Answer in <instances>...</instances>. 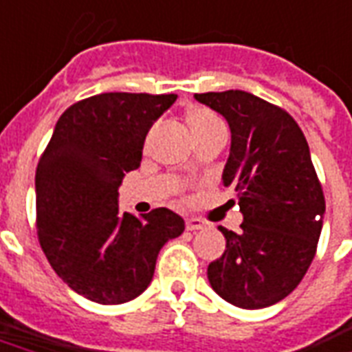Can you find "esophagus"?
<instances>
[{"mask_svg":"<svg viewBox=\"0 0 352 352\" xmlns=\"http://www.w3.org/2000/svg\"><path fill=\"white\" fill-rule=\"evenodd\" d=\"M205 227V223L199 218H188L186 219V229L188 230H199Z\"/></svg>","mask_w":352,"mask_h":352,"instance_id":"1","label":"esophagus"}]
</instances>
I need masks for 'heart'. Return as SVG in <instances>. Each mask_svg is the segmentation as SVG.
<instances>
[{
	"mask_svg": "<svg viewBox=\"0 0 352 352\" xmlns=\"http://www.w3.org/2000/svg\"><path fill=\"white\" fill-rule=\"evenodd\" d=\"M186 122L197 142L206 138V136H212V134L227 133L223 120L216 112L210 111V109H205V107H194V109H190L186 114Z\"/></svg>",
	"mask_w": 352,
	"mask_h": 352,
	"instance_id": "heart-1",
	"label": "heart"
}]
</instances>
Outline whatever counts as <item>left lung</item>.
<instances>
[{
    "label": "left lung",
    "mask_w": 352,
    "mask_h": 352,
    "mask_svg": "<svg viewBox=\"0 0 352 352\" xmlns=\"http://www.w3.org/2000/svg\"><path fill=\"white\" fill-rule=\"evenodd\" d=\"M230 127L223 184L238 194L240 232L219 227L225 253L208 264V283L248 310L283 301L312 264L325 195L301 127L277 104L243 90L195 94Z\"/></svg>",
    "instance_id": "left-lung-1"
}]
</instances>
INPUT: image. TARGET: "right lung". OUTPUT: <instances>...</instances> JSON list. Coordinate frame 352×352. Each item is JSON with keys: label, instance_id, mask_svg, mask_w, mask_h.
<instances>
[{"label": "right lung", "instance_id": "add662e5", "mask_svg": "<svg viewBox=\"0 0 352 352\" xmlns=\"http://www.w3.org/2000/svg\"><path fill=\"white\" fill-rule=\"evenodd\" d=\"M175 94L109 92L77 101L58 118L40 157L36 229L51 267L99 305H122L149 286L166 241L184 219L170 208L142 218L118 206V188L142 162L149 129Z\"/></svg>", "mask_w": 352, "mask_h": 352}]
</instances>
